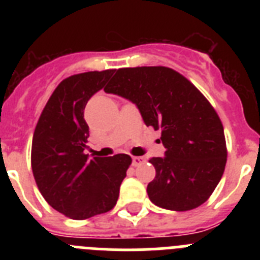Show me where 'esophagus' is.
I'll list each match as a JSON object with an SVG mask.
<instances>
[{
  "mask_svg": "<svg viewBox=\"0 0 260 260\" xmlns=\"http://www.w3.org/2000/svg\"><path fill=\"white\" fill-rule=\"evenodd\" d=\"M143 161H144V158L141 157V156H134V157H133V165H134V167L141 165Z\"/></svg>",
  "mask_w": 260,
  "mask_h": 260,
  "instance_id": "34e87169",
  "label": "esophagus"
}]
</instances>
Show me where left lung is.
<instances>
[{
  "label": "left lung",
  "instance_id": "1",
  "mask_svg": "<svg viewBox=\"0 0 260 260\" xmlns=\"http://www.w3.org/2000/svg\"><path fill=\"white\" fill-rule=\"evenodd\" d=\"M134 103L144 123L161 132L164 157H152L156 176L147 186L153 204L189 211L207 201L226 164L224 127L190 80L164 66L118 69L104 88Z\"/></svg>",
  "mask_w": 260,
  "mask_h": 260
}]
</instances>
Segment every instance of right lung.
I'll use <instances>...</instances> for the list:
<instances>
[{
    "mask_svg": "<svg viewBox=\"0 0 260 260\" xmlns=\"http://www.w3.org/2000/svg\"><path fill=\"white\" fill-rule=\"evenodd\" d=\"M113 73L88 71L62 80L43 109L32 138L36 185L50 207L70 219L84 220L112 210L132 164L126 153L91 160L84 153L89 137L84 108Z\"/></svg>",
    "mask_w": 260,
    "mask_h": 260,
    "instance_id": "right-lung-1",
    "label": "right lung"
}]
</instances>
